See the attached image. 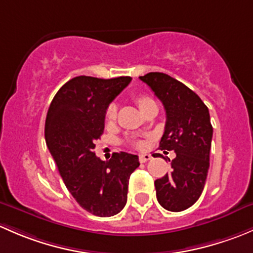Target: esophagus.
Returning a JSON list of instances; mask_svg holds the SVG:
<instances>
[{"instance_id": "obj_1", "label": "esophagus", "mask_w": 253, "mask_h": 253, "mask_svg": "<svg viewBox=\"0 0 253 253\" xmlns=\"http://www.w3.org/2000/svg\"><path fill=\"white\" fill-rule=\"evenodd\" d=\"M150 160H151V155H148V153H144V155L139 156V161L141 163L147 162V161H150Z\"/></svg>"}]
</instances>
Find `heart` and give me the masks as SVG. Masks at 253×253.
<instances>
[{
    "label": "heart",
    "mask_w": 253,
    "mask_h": 253,
    "mask_svg": "<svg viewBox=\"0 0 253 253\" xmlns=\"http://www.w3.org/2000/svg\"><path fill=\"white\" fill-rule=\"evenodd\" d=\"M134 101L135 103L137 105V107L140 108V111L144 112L146 108L150 107V106L152 105H156L155 101L152 100V98L150 97V96L147 95H136L134 96ZM117 118V106L116 103H109L107 106V108H106L105 111V119L107 123H111V122H113L114 119ZM132 146L136 148H144L145 147V141H142V140H136V141L132 142Z\"/></svg>",
    "instance_id": "heart-1"
}]
</instances>
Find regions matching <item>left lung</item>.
Masks as SVG:
<instances>
[{"label":"left lung","mask_w":253,"mask_h":253,"mask_svg":"<svg viewBox=\"0 0 253 253\" xmlns=\"http://www.w3.org/2000/svg\"><path fill=\"white\" fill-rule=\"evenodd\" d=\"M163 103L167 122L160 148L174 151L170 173L155 181L156 196L166 210L181 212L201 196L210 168L213 127L207 106L183 83L165 73L140 77Z\"/></svg>","instance_id":"left-lung-1"}]
</instances>
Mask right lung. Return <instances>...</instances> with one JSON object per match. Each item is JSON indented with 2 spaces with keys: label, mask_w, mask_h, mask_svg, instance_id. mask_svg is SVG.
<instances>
[{
  "label": "right lung",
  "mask_w": 253,
  "mask_h": 253,
  "mask_svg": "<svg viewBox=\"0 0 253 253\" xmlns=\"http://www.w3.org/2000/svg\"><path fill=\"white\" fill-rule=\"evenodd\" d=\"M130 82V77L73 78L54 95L46 116V144L67 189L97 217L123 210L129 178L140 166L131 153H113L105 162L93 152L105 129L106 108Z\"/></svg>",
  "instance_id": "1"
}]
</instances>
